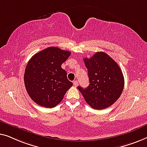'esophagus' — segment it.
<instances>
[{
	"label": "esophagus",
	"instance_id": "1",
	"mask_svg": "<svg viewBox=\"0 0 147 147\" xmlns=\"http://www.w3.org/2000/svg\"><path fill=\"white\" fill-rule=\"evenodd\" d=\"M73 84H74V86H77L78 84V82L76 81V80H75V81L73 82Z\"/></svg>",
	"mask_w": 147,
	"mask_h": 147
}]
</instances>
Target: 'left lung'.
Here are the masks:
<instances>
[{
	"mask_svg": "<svg viewBox=\"0 0 147 147\" xmlns=\"http://www.w3.org/2000/svg\"><path fill=\"white\" fill-rule=\"evenodd\" d=\"M84 62L90 84L86 88H77L92 109L108 108L119 99L124 88L125 80L119 66L104 52L84 58Z\"/></svg>",
	"mask_w": 147,
	"mask_h": 147,
	"instance_id": "8db88e82",
	"label": "left lung"
}]
</instances>
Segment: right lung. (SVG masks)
I'll use <instances>...</instances> for the list:
<instances>
[{
    "label": "right lung",
    "mask_w": 147,
    "mask_h": 147,
    "mask_svg": "<svg viewBox=\"0 0 147 147\" xmlns=\"http://www.w3.org/2000/svg\"><path fill=\"white\" fill-rule=\"evenodd\" d=\"M71 53L51 47L32 56L26 65L24 75L27 93L36 104L53 108L63 100L66 92L73 86L67 78L62 64Z\"/></svg>",
    "instance_id": "add662e5"
}]
</instances>
